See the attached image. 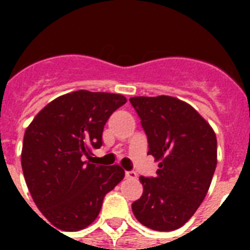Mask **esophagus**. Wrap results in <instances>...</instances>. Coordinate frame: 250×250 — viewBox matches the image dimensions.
<instances>
[{
	"mask_svg": "<svg viewBox=\"0 0 250 250\" xmlns=\"http://www.w3.org/2000/svg\"><path fill=\"white\" fill-rule=\"evenodd\" d=\"M125 178H128V179H137V174L135 172V171H125Z\"/></svg>",
	"mask_w": 250,
	"mask_h": 250,
	"instance_id": "34e87169",
	"label": "esophagus"
}]
</instances>
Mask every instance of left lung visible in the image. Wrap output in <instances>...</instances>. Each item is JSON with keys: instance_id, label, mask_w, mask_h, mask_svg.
I'll list each match as a JSON object with an SVG mask.
<instances>
[{"instance_id": "8db88e82", "label": "left lung", "mask_w": 250, "mask_h": 250, "mask_svg": "<svg viewBox=\"0 0 250 250\" xmlns=\"http://www.w3.org/2000/svg\"><path fill=\"white\" fill-rule=\"evenodd\" d=\"M158 162L154 178L140 176L144 192L132 204L141 225L154 231L180 229L204 201L217 167V136L189 104L171 96L131 97Z\"/></svg>"}]
</instances>
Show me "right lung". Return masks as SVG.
Masks as SVG:
<instances>
[{"label":"right lung","mask_w":250,"mask_h":250,"mask_svg":"<svg viewBox=\"0 0 250 250\" xmlns=\"http://www.w3.org/2000/svg\"><path fill=\"white\" fill-rule=\"evenodd\" d=\"M125 102L122 94L75 90L49 102L25 129L21 157L25 183L39 210L58 229L79 231L93 223L105 194L125 178L119 165L105 167L84 158L101 146L106 122Z\"/></svg>","instance_id":"add662e5"}]
</instances>
